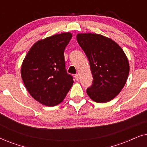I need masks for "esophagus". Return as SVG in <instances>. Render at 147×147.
Instances as JSON below:
<instances>
[{"label": "esophagus", "mask_w": 147, "mask_h": 147, "mask_svg": "<svg viewBox=\"0 0 147 147\" xmlns=\"http://www.w3.org/2000/svg\"><path fill=\"white\" fill-rule=\"evenodd\" d=\"M75 78H76V80H77V81H78V80H80L79 74H76V75H75Z\"/></svg>", "instance_id": "esophagus-1"}]
</instances>
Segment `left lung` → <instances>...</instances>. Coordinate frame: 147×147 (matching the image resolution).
Instances as JSON below:
<instances>
[{"mask_svg":"<svg viewBox=\"0 0 147 147\" xmlns=\"http://www.w3.org/2000/svg\"><path fill=\"white\" fill-rule=\"evenodd\" d=\"M77 41L89 60L93 84L87 89L94 102L114 99L125 85L129 62L120 46L113 40L96 33H78Z\"/></svg>","mask_w":147,"mask_h":147,"instance_id":"1","label":"left lung"}]
</instances>
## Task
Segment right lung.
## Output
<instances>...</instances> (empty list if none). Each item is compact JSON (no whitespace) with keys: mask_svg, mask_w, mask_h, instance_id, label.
I'll return each instance as SVG.
<instances>
[{"mask_svg":"<svg viewBox=\"0 0 147 147\" xmlns=\"http://www.w3.org/2000/svg\"><path fill=\"white\" fill-rule=\"evenodd\" d=\"M71 37L67 32L39 40L23 60V83L32 97L43 105L60 104L73 85V77L66 71L64 59V50Z\"/></svg>","mask_w":147,"mask_h":147,"instance_id":"obj_1","label":"right lung"}]
</instances>
